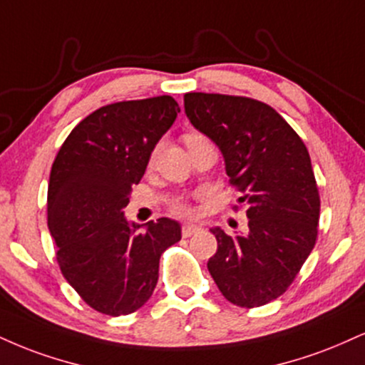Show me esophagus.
Listing matches in <instances>:
<instances>
[{
	"label": "esophagus",
	"mask_w": 365,
	"mask_h": 365,
	"mask_svg": "<svg viewBox=\"0 0 365 365\" xmlns=\"http://www.w3.org/2000/svg\"><path fill=\"white\" fill-rule=\"evenodd\" d=\"M200 230H202V227L197 226V225H183L182 235H183V238H188V236L195 235V232H199Z\"/></svg>",
	"instance_id": "34e87169"
}]
</instances>
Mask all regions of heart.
<instances>
[{
  "mask_svg": "<svg viewBox=\"0 0 365 365\" xmlns=\"http://www.w3.org/2000/svg\"><path fill=\"white\" fill-rule=\"evenodd\" d=\"M197 134H190V135H187V139H190V138H195ZM156 153H158V148L155 149V151H153V158L156 156ZM175 207V212H178V214H183V216H187V214H190L192 212V209L188 207V205L185 204V202H177V204L173 205Z\"/></svg>",
  "mask_w": 365,
  "mask_h": 365,
  "instance_id": "1",
  "label": "heart"
}]
</instances>
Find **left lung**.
I'll return each mask as SVG.
<instances>
[{
  "label": "left lung",
  "instance_id": "left-lung-1",
  "mask_svg": "<svg viewBox=\"0 0 365 365\" xmlns=\"http://www.w3.org/2000/svg\"><path fill=\"white\" fill-rule=\"evenodd\" d=\"M185 113L225 158L247 204L248 232L216 226L207 269L222 296L257 308L287 291L318 236L319 195L309 153L270 105L245 96L185 93Z\"/></svg>",
  "mask_w": 365,
  "mask_h": 365
}]
</instances>
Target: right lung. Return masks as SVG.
<instances>
[{
    "label": "right lung",
    "instance_id": "1",
    "mask_svg": "<svg viewBox=\"0 0 365 365\" xmlns=\"http://www.w3.org/2000/svg\"><path fill=\"white\" fill-rule=\"evenodd\" d=\"M180 112L168 95L105 105L78 124L51 170L47 221L61 272L88 306L130 314L158 282L160 257L182 240L177 221L140 226L124 209L158 140Z\"/></svg>",
    "mask_w": 365,
    "mask_h": 365
}]
</instances>
